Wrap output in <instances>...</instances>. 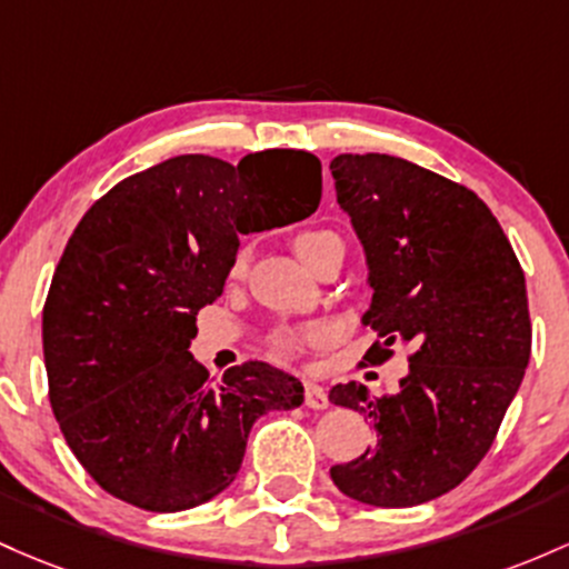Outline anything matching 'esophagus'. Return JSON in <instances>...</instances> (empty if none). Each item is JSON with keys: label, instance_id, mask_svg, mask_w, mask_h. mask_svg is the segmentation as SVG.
I'll use <instances>...</instances> for the list:
<instances>
[{"label": "esophagus", "instance_id": "34e87169", "mask_svg": "<svg viewBox=\"0 0 569 569\" xmlns=\"http://www.w3.org/2000/svg\"><path fill=\"white\" fill-rule=\"evenodd\" d=\"M306 406L315 408V411H322V408L330 406L328 392H325L317 381H306Z\"/></svg>", "mask_w": 569, "mask_h": 569}]
</instances>
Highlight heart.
<instances>
[{
  "label": "heart",
  "instance_id": "heart-1",
  "mask_svg": "<svg viewBox=\"0 0 569 569\" xmlns=\"http://www.w3.org/2000/svg\"><path fill=\"white\" fill-rule=\"evenodd\" d=\"M338 236L330 233V231H306V233H298L296 241H292V247H296L298 258L303 260V263H311V258L322 250L328 241H336ZM247 260L244 254H239V258L233 260V273H241L244 271ZM322 336V330L319 328H311L306 330V333H292V330H279L277 336H273V347L279 349V352H292V349H298V343H301V338H309V341H317V338Z\"/></svg>",
  "mask_w": 569,
  "mask_h": 569
}]
</instances>
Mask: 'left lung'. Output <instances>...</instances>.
Returning a JSON list of instances; mask_svg holds the SVG:
<instances>
[{"label": "left lung", "instance_id": "left-lung-1", "mask_svg": "<svg viewBox=\"0 0 569 569\" xmlns=\"http://www.w3.org/2000/svg\"><path fill=\"white\" fill-rule=\"evenodd\" d=\"M338 207L366 252L373 290L362 325L411 347L392 395L349 381L330 403L370 419L373 446L330 478L357 502L411 508L465 481L495 443L532 349L525 271L508 236L473 190L381 152L330 161Z\"/></svg>", "mask_w": 569, "mask_h": 569}]
</instances>
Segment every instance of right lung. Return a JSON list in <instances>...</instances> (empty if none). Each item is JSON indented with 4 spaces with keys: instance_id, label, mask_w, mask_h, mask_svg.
Wrapping results in <instances>:
<instances>
[{
    "instance_id": "add662e5",
    "label": "right lung",
    "mask_w": 569,
    "mask_h": 569,
    "mask_svg": "<svg viewBox=\"0 0 569 569\" xmlns=\"http://www.w3.org/2000/svg\"><path fill=\"white\" fill-rule=\"evenodd\" d=\"M319 199L317 156L263 150L236 166L169 158L88 209L50 282L42 349L63 438L101 489L152 513L201 506L231 487L252 425L303 403L301 381L260 360L212 387L188 349L239 236L303 220Z\"/></svg>"
}]
</instances>
